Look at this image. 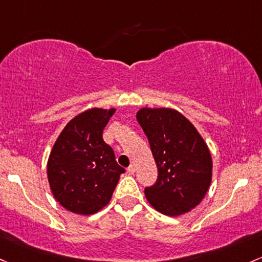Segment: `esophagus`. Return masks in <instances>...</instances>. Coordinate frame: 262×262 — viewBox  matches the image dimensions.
Segmentation results:
<instances>
[{"label":"esophagus","mask_w":262,"mask_h":262,"mask_svg":"<svg viewBox=\"0 0 262 262\" xmlns=\"http://www.w3.org/2000/svg\"><path fill=\"white\" fill-rule=\"evenodd\" d=\"M126 171H128V174L133 175L134 173H136V166H134V165H130V166H129L128 169H126Z\"/></svg>","instance_id":"obj_1"}]
</instances>
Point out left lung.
Returning <instances> with one entry per match:
<instances>
[{"instance_id": "left-lung-1", "label": "left lung", "mask_w": 262, "mask_h": 262, "mask_svg": "<svg viewBox=\"0 0 262 262\" xmlns=\"http://www.w3.org/2000/svg\"><path fill=\"white\" fill-rule=\"evenodd\" d=\"M137 119L148 137L158 180L145 188L157 211L179 216L196 208L211 183L210 150L188 118L171 108H142Z\"/></svg>"}]
</instances>
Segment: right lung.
Listing matches in <instances>:
<instances>
[{"mask_svg": "<svg viewBox=\"0 0 262 262\" xmlns=\"http://www.w3.org/2000/svg\"><path fill=\"white\" fill-rule=\"evenodd\" d=\"M116 108H92L70 120L61 132L47 162L54 199L68 211L92 215L111 201L124 169L103 140V129Z\"/></svg>", "mask_w": 262, "mask_h": 262, "instance_id": "add662e5", "label": "right lung"}]
</instances>
